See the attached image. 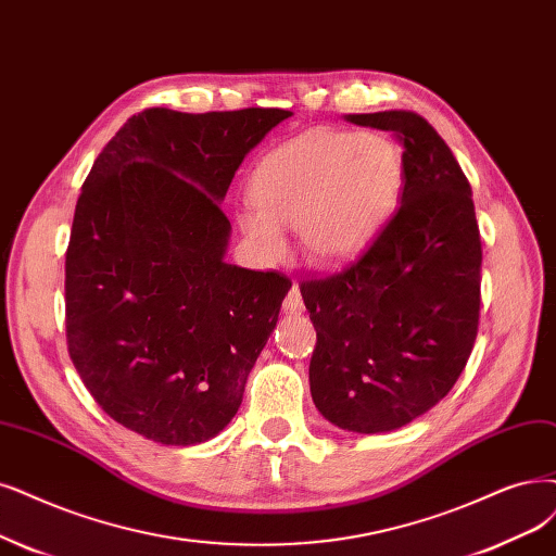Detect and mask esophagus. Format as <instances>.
<instances>
[{"label": "esophagus", "instance_id": "esophagus-1", "mask_svg": "<svg viewBox=\"0 0 556 556\" xmlns=\"http://www.w3.org/2000/svg\"><path fill=\"white\" fill-rule=\"evenodd\" d=\"M302 309H304V300H302L300 289H298V286L293 283V286H291V291H289V295H286V300H283V312L300 314Z\"/></svg>", "mask_w": 556, "mask_h": 556}]
</instances>
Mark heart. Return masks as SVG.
I'll list each match as a JSON object with an SVG mask.
<instances>
[{"mask_svg": "<svg viewBox=\"0 0 556 556\" xmlns=\"http://www.w3.org/2000/svg\"><path fill=\"white\" fill-rule=\"evenodd\" d=\"M401 180V151L387 137L316 130L258 164L240 224L265 254L283 250L279 223L300 229L314 258L341 261L394 208Z\"/></svg>", "mask_w": 556, "mask_h": 556, "instance_id": "1", "label": "heart"}]
</instances>
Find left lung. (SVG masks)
I'll return each mask as SVG.
<instances>
[{
    "label": "left lung",
    "instance_id": "left-lung-1",
    "mask_svg": "<svg viewBox=\"0 0 556 556\" xmlns=\"http://www.w3.org/2000/svg\"><path fill=\"white\" fill-rule=\"evenodd\" d=\"M403 147L399 208L341 270L300 281L316 327L320 415L387 433L428 413L460 378L481 312V236L469 180L430 123L407 110L343 114Z\"/></svg>",
    "mask_w": 556,
    "mask_h": 556
}]
</instances>
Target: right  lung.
<instances>
[{
	"mask_svg": "<svg viewBox=\"0 0 556 556\" xmlns=\"http://www.w3.org/2000/svg\"><path fill=\"white\" fill-rule=\"evenodd\" d=\"M289 110L130 116L81 185L66 250V343L105 413L190 446L233 419L291 279L224 263L219 208Z\"/></svg>",
	"mask_w": 556,
	"mask_h": 556,
	"instance_id": "obj_1",
	"label": "right lung"
}]
</instances>
